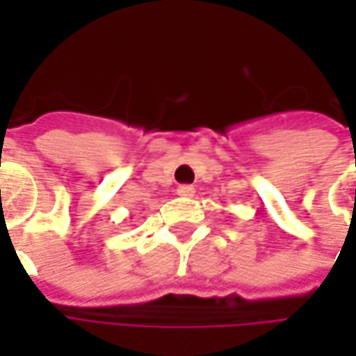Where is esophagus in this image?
Listing matches in <instances>:
<instances>
[{
    "instance_id": "1",
    "label": "esophagus",
    "mask_w": 356,
    "mask_h": 356,
    "mask_svg": "<svg viewBox=\"0 0 356 356\" xmlns=\"http://www.w3.org/2000/svg\"><path fill=\"white\" fill-rule=\"evenodd\" d=\"M177 195H181V197H193L195 195V187L193 185H179Z\"/></svg>"
}]
</instances>
